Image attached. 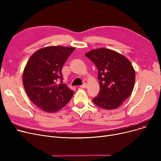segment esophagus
Instances as JSON below:
<instances>
[{"mask_svg": "<svg viewBox=\"0 0 161 161\" xmlns=\"http://www.w3.org/2000/svg\"><path fill=\"white\" fill-rule=\"evenodd\" d=\"M87 83H84L82 86H80V87H81V88H83V89H84V88H86V87H87Z\"/></svg>", "mask_w": 161, "mask_h": 161, "instance_id": "1", "label": "esophagus"}]
</instances>
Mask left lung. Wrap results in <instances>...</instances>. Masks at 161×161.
<instances>
[{
    "mask_svg": "<svg viewBox=\"0 0 161 161\" xmlns=\"http://www.w3.org/2000/svg\"><path fill=\"white\" fill-rule=\"evenodd\" d=\"M98 69L100 91L93 103L106 109H116L134 88L135 71L129 59L114 50L92 49L86 54Z\"/></svg>",
    "mask_w": 161,
    "mask_h": 161,
    "instance_id": "1",
    "label": "left lung"
}]
</instances>
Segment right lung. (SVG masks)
I'll use <instances>...</instances> for the list:
<instances>
[{"label":"right lung","mask_w":161,"mask_h":161,"mask_svg":"<svg viewBox=\"0 0 161 161\" xmlns=\"http://www.w3.org/2000/svg\"><path fill=\"white\" fill-rule=\"evenodd\" d=\"M74 49L60 46L42 48L32 54L25 67V90L32 102L44 112L60 110L74 95V91L62 83L61 70Z\"/></svg>","instance_id":"obj_1"}]
</instances>
